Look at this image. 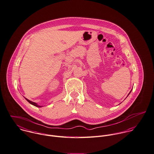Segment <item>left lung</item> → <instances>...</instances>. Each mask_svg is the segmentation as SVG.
Returning <instances> with one entry per match:
<instances>
[{
    "label": "left lung",
    "instance_id": "left-lung-1",
    "mask_svg": "<svg viewBox=\"0 0 154 154\" xmlns=\"http://www.w3.org/2000/svg\"><path fill=\"white\" fill-rule=\"evenodd\" d=\"M131 91H132V90H131V91H130V93H131ZM130 93H129V94H128V95H129V94H130Z\"/></svg>",
    "mask_w": 154,
    "mask_h": 154
}]
</instances>
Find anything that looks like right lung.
Listing matches in <instances>:
<instances>
[{
    "mask_svg": "<svg viewBox=\"0 0 154 154\" xmlns=\"http://www.w3.org/2000/svg\"><path fill=\"white\" fill-rule=\"evenodd\" d=\"M25 99H26L28 102L30 104L34 105V106H36V107H42V106H39V105L37 104V103H36L33 102H32V101H30L29 100H28V99H26V98H25Z\"/></svg>",
    "mask_w": 154,
    "mask_h": 154,
    "instance_id": "1",
    "label": "right lung"
}]
</instances>
